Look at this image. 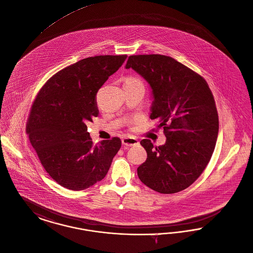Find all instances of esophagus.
Wrapping results in <instances>:
<instances>
[{"label": "esophagus", "mask_w": 253, "mask_h": 253, "mask_svg": "<svg viewBox=\"0 0 253 253\" xmlns=\"http://www.w3.org/2000/svg\"><path fill=\"white\" fill-rule=\"evenodd\" d=\"M122 144L125 146H135L138 145L139 142L136 138L131 137V136H125L122 138Z\"/></svg>", "instance_id": "esophagus-1"}]
</instances>
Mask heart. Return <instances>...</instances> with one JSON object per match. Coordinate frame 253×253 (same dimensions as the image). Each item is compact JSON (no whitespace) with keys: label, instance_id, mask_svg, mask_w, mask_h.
I'll return each instance as SVG.
<instances>
[{"label":"heart","instance_id":"1","mask_svg":"<svg viewBox=\"0 0 253 253\" xmlns=\"http://www.w3.org/2000/svg\"><path fill=\"white\" fill-rule=\"evenodd\" d=\"M134 80H138V79H135V78H128L126 81H134Z\"/></svg>","mask_w":253,"mask_h":253}]
</instances>
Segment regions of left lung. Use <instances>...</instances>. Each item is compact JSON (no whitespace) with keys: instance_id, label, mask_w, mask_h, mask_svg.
<instances>
[{"instance_id":"left-lung-1","label":"left lung","mask_w":253,"mask_h":253,"mask_svg":"<svg viewBox=\"0 0 253 253\" xmlns=\"http://www.w3.org/2000/svg\"><path fill=\"white\" fill-rule=\"evenodd\" d=\"M133 69L148 83L152 94L150 119L164 127L166 141L140 144L147 153L137 176L149 188L163 194L190 186L207 167L216 145L219 119L208 83L177 60L165 55L129 56Z\"/></svg>"}]
</instances>
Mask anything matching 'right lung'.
<instances>
[{"mask_svg":"<svg viewBox=\"0 0 253 253\" xmlns=\"http://www.w3.org/2000/svg\"><path fill=\"white\" fill-rule=\"evenodd\" d=\"M127 55L80 60L53 75L39 91L27 126L46 173L61 186L84 190L103 179L121 147L119 137L93 144L87 125L98 116L95 95Z\"/></svg>","mask_w":253,"mask_h":253,"instance_id":"1","label":"right lung"}]
</instances>
